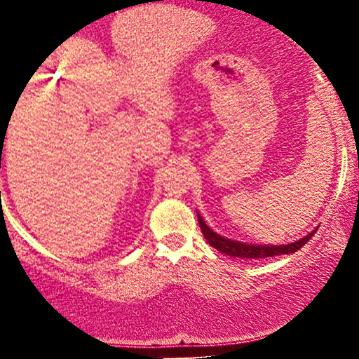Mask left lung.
<instances>
[{
    "label": "left lung",
    "instance_id": "1",
    "mask_svg": "<svg viewBox=\"0 0 359 359\" xmlns=\"http://www.w3.org/2000/svg\"><path fill=\"white\" fill-rule=\"evenodd\" d=\"M197 221H199V226H201V231H203L205 241L209 243V245L212 246V248H216L217 251H221V253L228 255V257H236V258H253V259H258V258H270V257H277V255H288V253H295V251L302 248L306 243L311 240L312 236H314L316 231L309 233L307 236L300 238V240L294 241V243H288V245H270V246H265V245H248V243H241V241H234V240H229V238H224V236H219L217 233H214L211 228H209L208 224H205V221L201 217V214L197 212Z\"/></svg>",
    "mask_w": 359,
    "mask_h": 359
}]
</instances>
